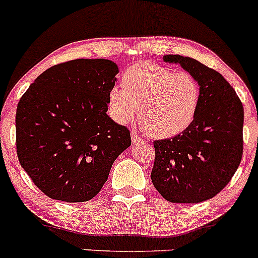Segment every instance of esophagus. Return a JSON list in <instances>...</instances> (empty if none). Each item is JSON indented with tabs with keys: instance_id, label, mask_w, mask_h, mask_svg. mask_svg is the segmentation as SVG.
Returning a JSON list of instances; mask_svg holds the SVG:
<instances>
[{
	"instance_id": "34e87169",
	"label": "esophagus",
	"mask_w": 258,
	"mask_h": 258,
	"mask_svg": "<svg viewBox=\"0 0 258 258\" xmlns=\"http://www.w3.org/2000/svg\"><path fill=\"white\" fill-rule=\"evenodd\" d=\"M132 141L133 144H139V143H143V138L139 137V134L137 132H132Z\"/></svg>"
}]
</instances>
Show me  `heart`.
<instances>
[{
    "label": "heart",
    "instance_id": "heart-1",
    "mask_svg": "<svg viewBox=\"0 0 258 258\" xmlns=\"http://www.w3.org/2000/svg\"><path fill=\"white\" fill-rule=\"evenodd\" d=\"M121 86L108 92V109L119 124L134 120L147 135L169 139L181 134L195 119L200 86L186 73L152 63L132 66L121 77Z\"/></svg>",
    "mask_w": 258,
    "mask_h": 258
}]
</instances>
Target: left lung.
Instances as JSON below:
<instances>
[{
  "label": "left lung",
  "instance_id": "obj_1",
  "mask_svg": "<svg viewBox=\"0 0 258 258\" xmlns=\"http://www.w3.org/2000/svg\"><path fill=\"white\" fill-rule=\"evenodd\" d=\"M163 60L179 64L198 82L200 105L189 128L153 143L152 183L169 202L206 201L224 189L241 161L244 107L215 69L179 54H167Z\"/></svg>",
  "mask_w": 258,
  "mask_h": 258
}]
</instances>
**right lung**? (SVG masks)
<instances>
[{
	"instance_id": "obj_1",
	"label": "right lung",
	"mask_w": 258,
	"mask_h": 258,
	"mask_svg": "<svg viewBox=\"0 0 258 258\" xmlns=\"http://www.w3.org/2000/svg\"><path fill=\"white\" fill-rule=\"evenodd\" d=\"M118 72L109 59L69 60L40 74L19 100L17 155L48 198L91 200L132 145L129 130L107 114Z\"/></svg>"
}]
</instances>
